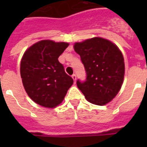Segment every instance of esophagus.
<instances>
[{"instance_id":"1","label":"esophagus","mask_w":147,"mask_h":147,"mask_svg":"<svg viewBox=\"0 0 147 147\" xmlns=\"http://www.w3.org/2000/svg\"><path fill=\"white\" fill-rule=\"evenodd\" d=\"M71 78H73V80L76 82V74H73V75L71 76Z\"/></svg>"}]
</instances>
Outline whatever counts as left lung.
<instances>
[{"label": "left lung", "instance_id": "1", "mask_svg": "<svg viewBox=\"0 0 147 147\" xmlns=\"http://www.w3.org/2000/svg\"><path fill=\"white\" fill-rule=\"evenodd\" d=\"M74 49L85 66L86 79L77 86L90 103L105 105L116 96L124 77V60L116 45L100 37L76 42Z\"/></svg>", "mask_w": 147, "mask_h": 147}]
</instances>
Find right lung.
Masks as SVG:
<instances>
[{
	"mask_svg": "<svg viewBox=\"0 0 147 147\" xmlns=\"http://www.w3.org/2000/svg\"><path fill=\"white\" fill-rule=\"evenodd\" d=\"M69 46L67 42L41 40L24 53L20 76L28 96L42 107H53L62 103L73 79L65 71L58 58Z\"/></svg>",
	"mask_w": 147,
	"mask_h": 147,
	"instance_id": "1",
	"label": "right lung"
}]
</instances>
